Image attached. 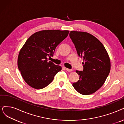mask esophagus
Here are the masks:
<instances>
[{
	"label": "esophagus",
	"mask_w": 124,
	"mask_h": 124,
	"mask_svg": "<svg viewBox=\"0 0 124 124\" xmlns=\"http://www.w3.org/2000/svg\"><path fill=\"white\" fill-rule=\"evenodd\" d=\"M66 70L67 71H68V72H71L72 71V69H68V68H66Z\"/></svg>",
	"instance_id": "obj_1"
}]
</instances>
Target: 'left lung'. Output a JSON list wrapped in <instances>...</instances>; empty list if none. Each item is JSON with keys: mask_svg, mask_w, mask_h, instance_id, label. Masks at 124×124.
Segmentation results:
<instances>
[{"mask_svg": "<svg viewBox=\"0 0 124 124\" xmlns=\"http://www.w3.org/2000/svg\"><path fill=\"white\" fill-rule=\"evenodd\" d=\"M69 36L84 62L83 71H76L79 80L73 83V86L82 95H91L103 85L109 74V57L102 43L92 34L71 31Z\"/></svg>", "mask_w": 124, "mask_h": 124, "instance_id": "obj_1", "label": "left lung"}]
</instances>
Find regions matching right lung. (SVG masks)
<instances>
[{"mask_svg": "<svg viewBox=\"0 0 124 124\" xmlns=\"http://www.w3.org/2000/svg\"><path fill=\"white\" fill-rule=\"evenodd\" d=\"M68 31L46 30L33 33L20 51L18 67L24 80L31 87L42 89L50 84L62 67L48 62L58 44L65 39Z\"/></svg>", "mask_w": 124, "mask_h": 124, "instance_id": "1", "label": "right lung"}]
</instances>
